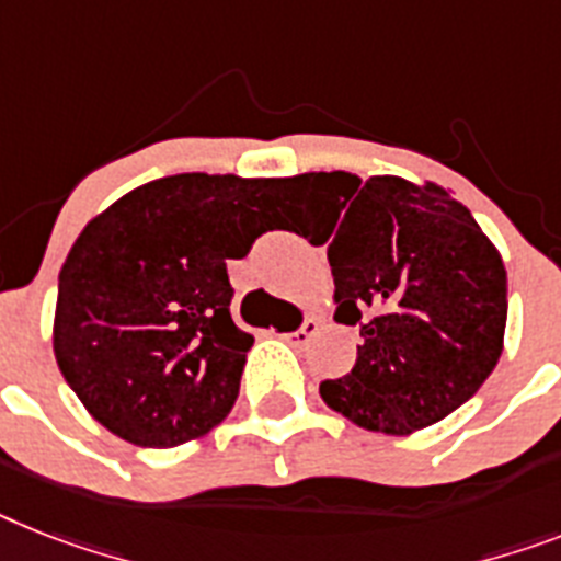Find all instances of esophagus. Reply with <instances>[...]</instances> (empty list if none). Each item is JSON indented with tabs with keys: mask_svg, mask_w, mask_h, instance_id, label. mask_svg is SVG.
Returning <instances> with one entry per match:
<instances>
[{
	"mask_svg": "<svg viewBox=\"0 0 561 561\" xmlns=\"http://www.w3.org/2000/svg\"><path fill=\"white\" fill-rule=\"evenodd\" d=\"M318 327H321V323L314 321V318H307V321L300 323L298 330H295V332H284V335H280V337H284V341H289L291 346H304L309 341V337H312L314 332H318Z\"/></svg>",
	"mask_w": 561,
	"mask_h": 561,
	"instance_id": "obj_1",
	"label": "esophagus"
}]
</instances>
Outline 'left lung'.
Here are the masks:
<instances>
[{
    "instance_id": "8db88e82",
    "label": "left lung",
    "mask_w": 561,
    "mask_h": 561,
    "mask_svg": "<svg viewBox=\"0 0 561 561\" xmlns=\"http://www.w3.org/2000/svg\"><path fill=\"white\" fill-rule=\"evenodd\" d=\"M309 201H335L330 238L335 318L364 344L321 398L358 427L407 436L470 401L502 355L507 272L479 224L436 183H360L346 171L289 180ZM345 211L341 213L340 208Z\"/></svg>"
}]
</instances>
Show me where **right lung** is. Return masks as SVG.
Wrapping results in <instances>:
<instances>
[{
	"label": "right lung",
	"mask_w": 561,
	"mask_h": 561,
	"mask_svg": "<svg viewBox=\"0 0 561 561\" xmlns=\"http://www.w3.org/2000/svg\"><path fill=\"white\" fill-rule=\"evenodd\" d=\"M289 180L171 174L82 229L59 272L54 355L105 430L178 447L234 407L252 335L231 321L226 261L247 257Z\"/></svg>",
	"instance_id": "right-lung-1"
}]
</instances>
